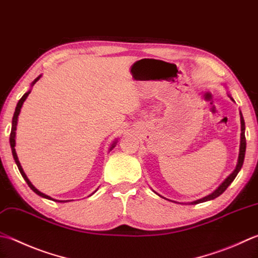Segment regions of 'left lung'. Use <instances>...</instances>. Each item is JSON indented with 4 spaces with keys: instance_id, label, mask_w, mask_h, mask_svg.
I'll return each instance as SVG.
<instances>
[{
    "instance_id": "8db88e82",
    "label": "left lung",
    "mask_w": 258,
    "mask_h": 258,
    "mask_svg": "<svg viewBox=\"0 0 258 258\" xmlns=\"http://www.w3.org/2000/svg\"><path fill=\"white\" fill-rule=\"evenodd\" d=\"M229 97L231 98V96L229 95ZM231 100H234L233 98H231ZM240 124H241V133H240V148H239V156H238V162H237V165H236V169L234 170V172L231 173L228 178H227L223 183H221L218 188H217L213 194H210L209 196L205 197V198L203 199H199L197 201H194V203H190L192 205H197V204H200V203H205V201H208V200H213L215 198H217V197H219L221 194L224 192V191L228 188V185L233 182V181L235 180L236 175L238 174V172L241 169V166H243V163H244V159H245V152H246V139H245V120H244V117L243 115H241L240 113ZM156 194V192H155ZM158 196H160L159 194H156ZM162 197V196H160ZM163 198V197H162ZM165 199V198H164Z\"/></svg>"
}]
</instances>
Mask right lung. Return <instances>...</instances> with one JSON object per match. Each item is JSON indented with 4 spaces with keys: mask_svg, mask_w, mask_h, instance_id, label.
<instances>
[{
    "mask_svg": "<svg viewBox=\"0 0 258 258\" xmlns=\"http://www.w3.org/2000/svg\"><path fill=\"white\" fill-rule=\"evenodd\" d=\"M40 77H41V75H40L39 77H37V78H35V79L33 80L32 84H31V86H33L35 83H37L38 80L40 79ZM30 93H31V90H29V92L25 93V94L22 96V97H21V99L19 100V103L17 104V107H15V112H14L13 118H12V128H11V134H10V145H11L12 155H13V158H14L15 163H17V165H18V169H19V171H20V173H21V175L23 176V179L25 180V182L28 183V185L30 186V189H31V190L33 191V192H35V194H37L38 196L42 197V198H45V199H49V200H52V201H58V203H64V201H66V203H67V201H70V200H55V199L51 198V197H49V196H47V195L42 194L41 191H39L37 188H35V186H34L31 182H30V180L28 179V176L25 175L24 171H23V169H22V166H21V164H20V162H19V159H18L17 152H15V149H14V146H15V131H17L18 117H19V114H20V112H21V107H22V105H23V103H24V100L27 99V97H28ZM115 144H116V141H115V142L112 144V148H110V150H112V149L114 148Z\"/></svg>",
    "mask_w": 258,
    "mask_h": 258,
    "instance_id": "add662e5",
    "label": "right lung"
}]
</instances>
